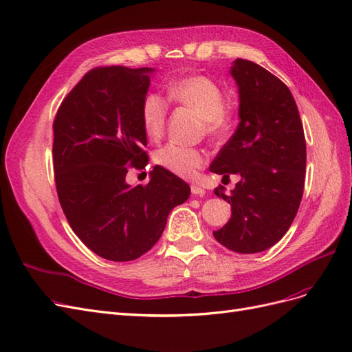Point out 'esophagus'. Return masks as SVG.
Returning a JSON list of instances; mask_svg holds the SVG:
<instances>
[{
  "label": "esophagus",
  "mask_w": 352,
  "mask_h": 352,
  "mask_svg": "<svg viewBox=\"0 0 352 352\" xmlns=\"http://www.w3.org/2000/svg\"><path fill=\"white\" fill-rule=\"evenodd\" d=\"M190 192H192L194 195H204L206 194V190H204V188H201L199 185H195V184H192L190 185Z\"/></svg>",
  "instance_id": "esophagus-1"
}]
</instances>
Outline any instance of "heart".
<instances>
[{
	"label": "heart",
	"mask_w": 352,
	"mask_h": 352,
	"mask_svg": "<svg viewBox=\"0 0 352 352\" xmlns=\"http://www.w3.org/2000/svg\"><path fill=\"white\" fill-rule=\"evenodd\" d=\"M168 100L194 110L202 117L208 136H221L230 126V113L225 107L221 87L204 74H189L175 80L167 91ZM168 114V101L157 92L148 94L141 104V119L145 133L157 140L163 135ZM154 162L179 177L192 179L207 163V154L197 146L168 142L158 148Z\"/></svg>",
	"instance_id": "heart-1"
}]
</instances>
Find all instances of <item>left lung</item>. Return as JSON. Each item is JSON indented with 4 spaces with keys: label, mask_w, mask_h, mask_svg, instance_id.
Wrapping results in <instances>:
<instances>
[{
    "label": "left lung",
    "mask_w": 352,
    "mask_h": 352,
    "mask_svg": "<svg viewBox=\"0 0 352 352\" xmlns=\"http://www.w3.org/2000/svg\"><path fill=\"white\" fill-rule=\"evenodd\" d=\"M230 73L239 88L241 122L210 170L241 180L232 195L221 185L214 189L230 204L232 216L212 235L230 251L254 254L279 242L300 208L305 136L292 94L279 78L242 58Z\"/></svg>",
    "instance_id": "1"
}]
</instances>
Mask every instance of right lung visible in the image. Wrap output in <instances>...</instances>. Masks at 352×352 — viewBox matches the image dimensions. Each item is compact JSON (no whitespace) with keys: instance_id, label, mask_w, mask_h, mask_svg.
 Listing matches in <instances>:
<instances>
[{"instance_id":"1","label":"right lung","mask_w":352,"mask_h":352,"mask_svg":"<svg viewBox=\"0 0 352 352\" xmlns=\"http://www.w3.org/2000/svg\"><path fill=\"white\" fill-rule=\"evenodd\" d=\"M150 67L91 69L61 101L52 131L60 206L79 239L100 257L132 261L162 236L167 216L189 185L155 166L146 185L131 186V168L148 164L141 119Z\"/></svg>"}]
</instances>
